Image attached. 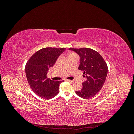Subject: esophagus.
<instances>
[{
  "mask_svg": "<svg viewBox=\"0 0 134 134\" xmlns=\"http://www.w3.org/2000/svg\"><path fill=\"white\" fill-rule=\"evenodd\" d=\"M68 82H71V83H73L74 82V80H69V79H67L66 80Z\"/></svg>",
  "mask_w": 134,
  "mask_h": 134,
  "instance_id": "34e87169",
  "label": "esophagus"
}]
</instances>
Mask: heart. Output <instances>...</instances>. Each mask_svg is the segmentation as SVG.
Wrapping results in <instances>:
<instances>
[{"label": "heart", "mask_w": 134, "mask_h": 134, "mask_svg": "<svg viewBox=\"0 0 134 134\" xmlns=\"http://www.w3.org/2000/svg\"><path fill=\"white\" fill-rule=\"evenodd\" d=\"M72 57H78V55H77L75 53V52H71L70 53H69V58H72Z\"/></svg>", "instance_id": "obj_1"}]
</instances>
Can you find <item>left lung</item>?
<instances>
[{
  "label": "left lung",
  "mask_w": 134,
  "mask_h": 134,
  "mask_svg": "<svg viewBox=\"0 0 134 134\" xmlns=\"http://www.w3.org/2000/svg\"><path fill=\"white\" fill-rule=\"evenodd\" d=\"M78 54L80 58L78 69L83 71L87 80L83 87L76 94L84 99L94 97L98 93L106 80L108 67L106 63L98 52L90 48H69Z\"/></svg>",
  "instance_id": "1"
}]
</instances>
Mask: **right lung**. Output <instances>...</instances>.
Instances as JSON below:
<instances>
[{
  "label": "right lung",
  "instance_id": "1",
  "mask_svg": "<svg viewBox=\"0 0 134 134\" xmlns=\"http://www.w3.org/2000/svg\"><path fill=\"white\" fill-rule=\"evenodd\" d=\"M66 48L46 47L38 50L28 60L25 71L28 83L38 96L50 99L59 92L63 81H54L47 78L48 69L54 66L59 56Z\"/></svg>",
  "mask_w": 134,
  "mask_h": 134
}]
</instances>
